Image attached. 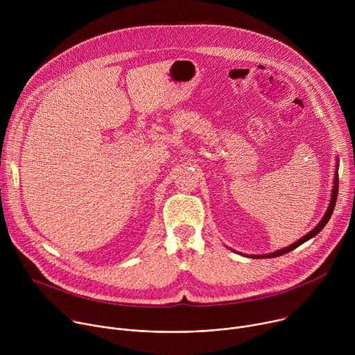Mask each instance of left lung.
<instances>
[{"label": "left lung", "instance_id": "8db88e82", "mask_svg": "<svg viewBox=\"0 0 355 355\" xmlns=\"http://www.w3.org/2000/svg\"><path fill=\"white\" fill-rule=\"evenodd\" d=\"M338 174H337V171H336V178H334V188H333V193H331V200H330V205H329V209H327V212H326V215L323 216V219L320 220V223L312 230V232H309L305 237H302L300 240H297V241H295L293 244H291V245H288V247H285V248H282V250H278V251H275V252H271V254H267V256H254L256 259H261V257H264V259H272V257H279V256H282V254H286V252H289V251H292L293 248H296V247H299L300 244H303L305 241H308L309 239H312V237H315L324 226H326V223L329 222V219L331 218V214H333V211H334V207H336V200H337V193H338V177H337ZM252 257V259H254Z\"/></svg>", "mask_w": 355, "mask_h": 355}]
</instances>
